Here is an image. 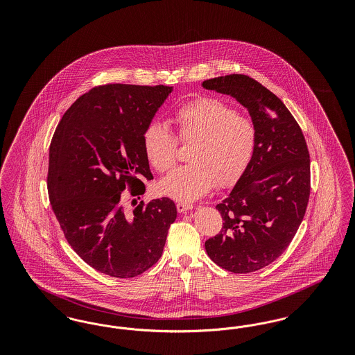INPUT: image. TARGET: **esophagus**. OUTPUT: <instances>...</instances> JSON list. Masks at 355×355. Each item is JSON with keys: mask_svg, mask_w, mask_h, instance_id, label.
Masks as SVG:
<instances>
[{"mask_svg": "<svg viewBox=\"0 0 355 355\" xmlns=\"http://www.w3.org/2000/svg\"><path fill=\"white\" fill-rule=\"evenodd\" d=\"M194 206L193 205H190V203L185 202H178L177 203V210L180 211V213H186V211H189V210H191Z\"/></svg>", "mask_w": 355, "mask_h": 355, "instance_id": "34e87169", "label": "esophagus"}]
</instances>
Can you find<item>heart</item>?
<instances>
[{
  "label": "heart",
  "mask_w": 355,
  "mask_h": 355,
  "mask_svg": "<svg viewBox=\"0 0 355 355\" xmlns=\"http://www.w3.org/2000/svg\"><path fill=\"white\" fill-rule=\"evenodd\" d=\"M177 138L191 144L187 164L173 170L159 182V190L178 201H194L216 184H236L253 157L257 129L253 121L238 116L233 106L216 98H201L180 107L174 114ZM144 152L154 169L173 168L177 139L166 125L153 121L142 133Z\"/></svg>",
  "instance_id": "obj_1"
}]
</instances>
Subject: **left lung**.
<instances>
[{"label":"left lung","mask_w":355,"mask_h":355,"mask_svg":"<svg viewBox=\"0 0 355 355\" xmlns=\"http://www.w3.org/2000/svg\"><path fill=\"white\" fill-rule=\"evenodd\" d=\"M202 86L234 97L257 129L249 166L216 206L222 230L205 242V249L225 270H259L286 250L304 220L310 196L307 145L285 103L253 78L229 74Z\"/></svg>","instance_id":"left-lung-1"}]
</instances>
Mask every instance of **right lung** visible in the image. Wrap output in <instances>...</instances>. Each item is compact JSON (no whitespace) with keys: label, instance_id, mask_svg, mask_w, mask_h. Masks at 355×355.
I'll list each match as a JSON object with an SVG mask.
<instances>
[{"label":"right lung","instance_id":"1","mask_svg":"<svg viewBox=\"0 0 355 355\" xmlns=\"http://www.w3.org/2000/svg\"><path fill=\"white\" fill-rule=\"evenodd\" d=\"M173 86H97L60 121L49 149L51 209L69 245L85 262L116 278H133L161 258L177 207L170 198L133 210L122 191L145 193L153 180L142 133ZM139 200V197H138Z\"/></svg>","mask_w":355,"mask_h":355}]
</instances>
